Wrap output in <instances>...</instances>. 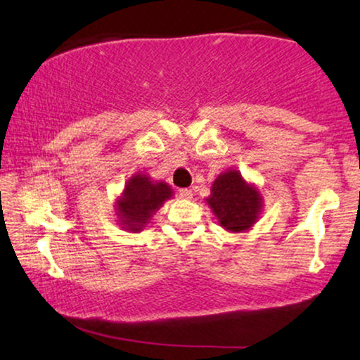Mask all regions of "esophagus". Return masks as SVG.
<instances>
[{
  "label": "esophagus",
  "instance_id": "34e87169",
  "mask_svg": "<svg viewBox=\"0 0 360 360\" xmlns=\"http://www.w3.org/2000/svg\"><path fill=\"white\" fill-rule=\"evenodd\" d=\"M179 198L191 199L193 198V191H191V189H179Z\"/></svg>",
  "mask_w": 360,
  "mask_h": 360
}]
</instances>
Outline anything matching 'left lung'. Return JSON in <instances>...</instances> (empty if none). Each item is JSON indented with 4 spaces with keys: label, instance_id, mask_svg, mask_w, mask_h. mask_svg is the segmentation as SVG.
Wrapping results in <instances>:
<instances>
[{
    "label": "left lung",
    "instance_id": "left-lung-1",
    "mask_svg": "<svg viewBox=\"0 0 360 360\" xmlns=\"http://www.w3.org/2000/svg\"><path fill=\"white\" fill-rule=\"evenodd\" d=\"M206 202L218 218V223L231 233L246 231L253 226L263 206L257 186L246 183L235 169L216 177Z\"/></svg>",
    "mask_w": 360,
    "mask_h": 360
}]
</instances>
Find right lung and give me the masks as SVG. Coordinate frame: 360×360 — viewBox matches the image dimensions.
Listing matches in <instances>:
<instances>
[{
  "mask_svg": "<svg viewBox=\"0 0 360 360\" xmlns=\"http://www.w3.org/2000/svg\"><path fill=\"white\" fill-rule=\"evenodd\" d=\"M169 198H172L169 184L153 181L147 174H134L115 202L119 224L127 231H141Z\"/></svg>",
  "mask_w": 360,
  "mask_h": 360,
  "instance_id": "obj_1",
  "label": "right lung"
}]
</instances>
